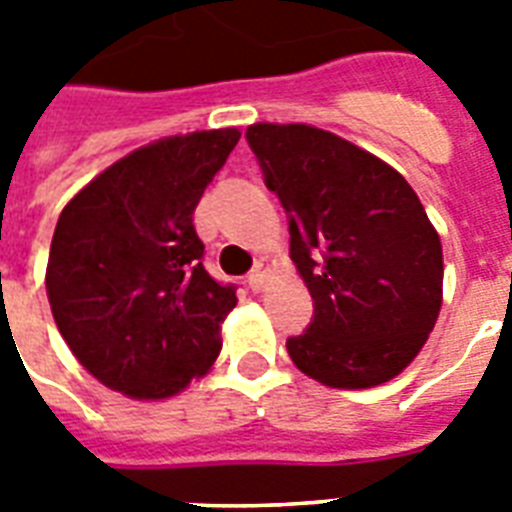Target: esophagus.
Instances as JSON below:
<instances>
[{
	"instance_id": "34e87169",
	"label": "esophagus",
	"mask_w": 512,
	"mask_h": 512,
	"mask_svg": "<svg viewBox=\"0 0 512 512\" xmlns=\"http://www.w3.org/2000/svg\"><path fill=\"white\" fill-rule=\"evenodd\" d=\"M265 276H268V263H265V260H257L255 271L249 273V287L255 289V292H263Z\"/></svg>"
}]
</instances>
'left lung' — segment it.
I'll list each match as a JSON object with an SVG mask.
<instances>
[{
	"mask_svg": "<svg viewBox=\"0 0 512 512\" xmlns=\"http://www.w3.org/2000/svg\"><path fill=\"white\" fill-rule=\"evenodd\" d=\"M265 185L289 215V257L313 297L289 358L311 380L374 388L412 364L444 300V252L390 164L311 124H249Z\"/></svg>",
	"mask_w": 512,
	"mask_h": 512,
	"instance_id": "8db88e82",
	"label": "left lung"
}]
</instances>
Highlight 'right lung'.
I'll list each match as a JSON object with an SVG mask.
<instances>
[{
    "label": "right lung",
    "instance_id": "1",
    "mask_svg": "<svg viewBox=\"0 0 512 512\" xmlns=\"http://www.w3.org/2000/svg\"><path fill=\"white\" fill-rule=\"evenodd\" d=\"M236 127L132 151L68 201L47 260V300L76 361L106 388L162 401L220 356L236 289L201 265L193 209L239 143Z\"/></svg>",
    "mask_w": 512,
    "mask_h": 512
}]
</instances>
